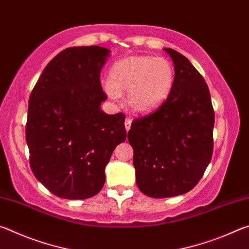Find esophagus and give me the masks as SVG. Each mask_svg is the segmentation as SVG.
Masks as SVG:
<instances>
[{"mask_svg": "<svg viewBox=\"0 0 249 249\" xmlns=\"http://www.w3.org/2000/svg\"><path fill=\"white\" fill-rule=\"evenodd\" d=\"M130 125H132V120L126 119V120H125V129L127 130V132L130 129Z\"/></svg>", "mask_w": 249, "mask_h": 249, "instance_id": "esophagus-1", "label": "esophagus"}]
</instances>
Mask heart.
Instances as JSON below:
<instances>
[{
    "mask_svg": "<svg viewBox=\"0 0 249 249\" xmlns=\"http://www.w3.org/2000/svg\"><path fill=\"white\" fill-rule=\"evenodd\" d=\"M175 84V69L162 57L132 56L116 61L109 69V81L105 92L119 100L122 92H128L127 102L136 114L155 112L169 98Z\"/></svg>",
    "mask_w": 249,
    "mask_h": 249,
    "instance_id": "heart-1",
    "label": "heart"
}]
</instances>
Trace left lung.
I'll use <instances>...</instances> for the list:
<instances>
[{"label":"left lung","instance_id":"obj_1","mask_svg":"<svg viewBox=\"0 0 249 249\" xmlns=\"http://www.w3.org/2000/svg\"><path fill=\"white\" fill-rule=\"evenodd\" d=\"M163 49L175 65L174 89L157 111L135 120L127 135L137 187L157 199L195 188L213 153L214 111L208 84L183 54Z\"/></svg>","mask_w":249,"mask_h":249}]
</instances>
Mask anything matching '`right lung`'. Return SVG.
I'll return each mask as SVG.
<instances>
[{
	"label": "right lung",
	"instance_id": "1",
	"mask_svg": "<svg viewBox=\"0 0 249 249\" xmlns=\"http://www.w3.org/2000/svg\"><path fill=\"white\" fill-rule=\"evenodd\" d=\"M111 50L67 48L49 61L29 96L26 142L36 179L54 196L83 200L101 191L105 167L125 142V117L101 109L100 72Z\"/></svg>",
	"mask_w": 249,
	"mask_h": 249
}]
</instances>
